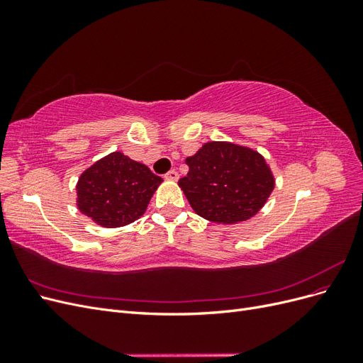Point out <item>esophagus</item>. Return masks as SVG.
<instances>
[{"label": "esophagus", "instance_id": "34e87169", "mask_svg": "<svg viewBox=\"0 0 363 363\" xmlns=\"http://www.w3.org/2000/svg\"><path fill=\"white\" fill-rule=\"evenodd\" d=\"M164 179L171 180V182H177L179 180V172L175 171V169H171V171H168L167 174H164Z\"/></svg>", "mask_w": 363, "mask_h": 363}]
</instances>
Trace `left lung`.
Returning a JSON list of instances; mask_svg holds the SVG:
<instances>
[{
  "mask_svg": "<svg viewBox=\"0 0 363 363\" xmlns=\"http://www.w3.org/2000/svg\"><path fill=\"white\" fill-rule=\"evenodd\" d=\"M186 164L189 171L179 186L196 215L218 224L252 218L276 186L265 157L232 142H206Z\"/></svg>",
  "mask_w": 363,
  "mask_h": 363,
  "instance_id": "obj_1",
  "label": "left lung"
}]
</instances>
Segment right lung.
Masks as SVG:
<instances>
[{
	"label": "right lung",
	"instance_id": "add662e5",
	"mask_svg": "<svg viewBox=\"0 0 363 363\" xmlns=\"http://www.w3.org/2000/svg\"><path fill=\"white\" fill-rule=\"evenodd\" d=\"M163 180L144 163L115 151L96 160L77 182V207L101 227L116 228L145 213Z\"/></svg>",
	"mask_w": 363,
	"mask_h": 363
}]
</instances>
